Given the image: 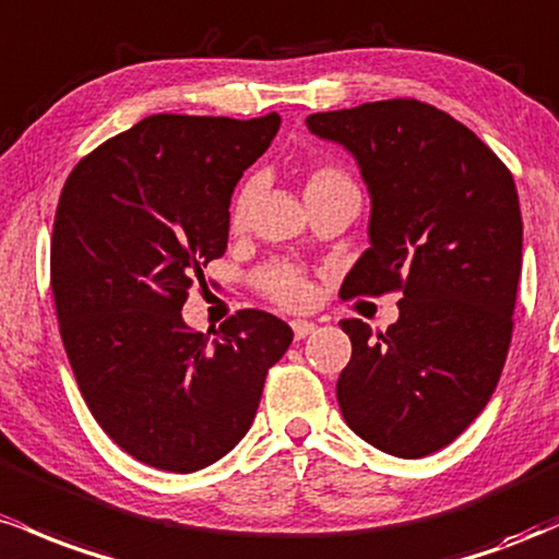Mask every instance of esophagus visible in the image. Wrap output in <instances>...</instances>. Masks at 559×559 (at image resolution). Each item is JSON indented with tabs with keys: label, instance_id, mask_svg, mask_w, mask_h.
Masks as SVG:
<instances>
[{
	"label": "esophagus",
	"instance_id": "34e87169",
	"mask_svg": "<svg viewBox=\"0 0 559 559\" xmlns=\"http://www.w3.org/2000/svg\"><path fill=\"white\" fill-rule=\"evenodd\" d=\"M290 328H293V335H296V341H304V337H309L311 332L317 330V324L306 322V319H293Z\"/></svg>",
	"mask_w": 559,
	"mask_h": 559
}]
</instances>
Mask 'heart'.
Listing matches in <instances>:
<instances>
[{
    "mask_svg": "<svg viewBox=\"0 0 559 559\" xmlns=\"http://www.w3.org/2000/svg\"><path fill=\"white\" fill-rule=\"evenodd\" d=\"M348 179L341 168L335 166H317L311 168L309 177H306V190L319 185H330V181H343ZM250 198H253V185L246 181V185L237 190L235 200H231V224L240 227L246 222V213L250 205ZM255 287L266 296L269 300L282 306V309H298L304 306L311 296V282L306 277V272L296 263L287 261H274L269 266H263L259 274H255Z\"/></svg>",
    "mask_w": 559,
    "mask_h": 559,
    "instance_id": "obj_1",
    "label": "heart"
}]
</instances>
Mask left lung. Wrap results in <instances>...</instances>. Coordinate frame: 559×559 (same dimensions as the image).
<instances>
[{
    "label": "left lung",
    "mask_w": 559,
    "mask_h": 559,
    "mask_svg": "<svg viewBox=\"0 0 559 559\" xmlns=\"http://www.w3.org/2000/svg\"><path fill=\"white\" fill-rule=\"evenodd\" d=\"M306 127L354 155L372 198L369 248L343 293H401L385 332L341 322L354 350L337 404L374 449L419 460L486 409L504 369L523 266L515 179L465 123L419 99L313 112Z\"/></svg>",
    "instance_id": "left-lung-1"
}]
</instances>
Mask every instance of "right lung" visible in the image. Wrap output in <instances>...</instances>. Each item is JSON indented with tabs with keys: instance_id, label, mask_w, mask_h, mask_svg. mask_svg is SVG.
Returning a JSON list of instances; mask_svg holds the SVG:
<instances>
[{
	"instance_id": "add662e5",
	"label": "right lung",
	"mask_w": 559,
	"mask_h": 559,
	"mask_svg": "<svg viewBox=\"0 0 559 559\" xmlns=\"http://www.w3.org/2000/svg\"><path fill=\"white\" fill-rule=\"evenodd\" d=\"M277 129V112H158L81 158L60 192L49 277L62 346L99 428L150 467L195 473L235 449L293 343L259 309L213 337L181 319L227 250L235 185Z\"/></svg>"
}]
</instances>
